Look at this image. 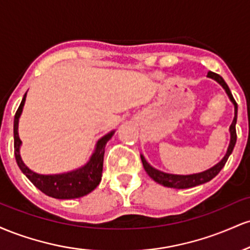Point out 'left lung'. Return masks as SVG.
I'll return each mask as SVG.
<instances>
[{
    "instance_id": "1",
    "label": "left lung",
    "mask_w": 250,
    "mask_h": 250,
    "mask_svg": "<svg viewBox=\"0 0 250 250\" xmlns=\"http://www.w3.org/2000/svg\"><path fill=\"white\" fill-rule=\"evenodd\" d=\"M208 77L213 79L216 81L217 83H220L222 85L223 89L226 90L227 95H228L230 101L233 102L234 108H235V116L233 122H231L230 128H229V131H230V142H229L228 149H227V153L225 155L222 160L219 163L214 166V167L207 169V170L202 171V173H197V174H190V175H176V174H168L165 173V171L159 170V169H155L154 167H151L149 163L146 161L145 156L141 155V160L143 163V167H145V170L147 171V174L149 176L153 179L155 182L160 183V185L165 186V187L168 188H176V189H186V188H191L195 187V186L199 185H203V183L209 182L211 179H214L217 174L220 173L221 169L225 167L227 160L228 157L230 156L231 151L235 147V143H236V129H235V125H236V120H237V104L235 102L233 95L230 93V89H229L227 83L225 82V80L221 77L219 74H215L213 71H209L208 73Z\"/></svg>"
}]
</instances>
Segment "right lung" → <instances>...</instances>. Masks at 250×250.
I'll list each match as a JSON object with an SVG mask.
<instances>
[{
    "mask_svg": "<svg viewBox=\"0 0 250 250\" xmlns=\"http://www.w3.org/2000/svg\"><path fill=\"white\" fill-rule=\"evenodd\" d=\"M25 96H27V93L24 94L21 104H20L15 114V119H14V150H15L17 166L21 169L22 173L42 193L50 197H54V199H77V197H82L90 193V191H93L99 186V183L101 182L104 148L107 142L115 133V130L104 135L97 141L95 150L91 155L90 160L84 166H82L81 168L63 174H37L35 171L30 170L24 165L21 159V155H20V147H21L22 142L19 136V120L22 114V110H23Z\"/></svg>",
    "mask_w": 250,
    "mask_h": 250,
    "instance_id": "obj_1",
    "label": "right lung"
}]
</instances>
